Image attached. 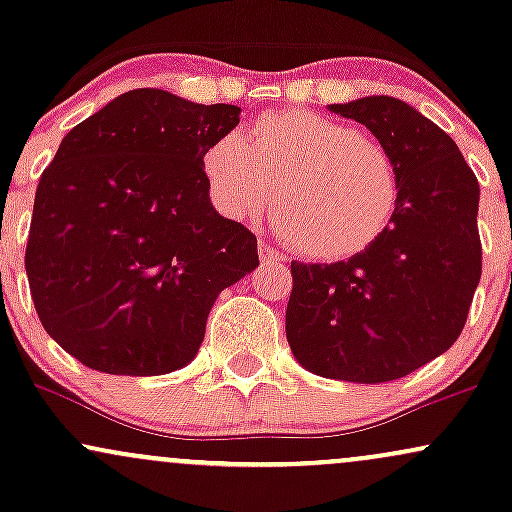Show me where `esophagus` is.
Listing matches in <instances>:
<instances>
[{
  "label": "esophagus",
  "instance_id": "esophagus-1",
  "mask_svg": "<svg viewBox=\"0 0 512 512\" xmlns=\"http://www.w3.org/2000/svg\"><path fill=\"white\" fill-rule=\"evenodd\" d=\"M257 252H260V260L264 264H279L284 262V255H281L279 250L272 248L269 243H264V240H260V245H257Z\"/></svg>",
  "mask_w": 512,
  "mask_h": 512
}]
</instances>
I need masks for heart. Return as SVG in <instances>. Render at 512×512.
I'll return each mask as SVG.
<instances>
[{"instance_id": "1", "label": "heart", "mask_w": 512, "mask_h": 512, "mask_svg": "<svg viewBox=\"0 0 512 512\" xmlns=\"http://www.w3.org/2000/svg\"><path fill=\"white\" fill-rule=\"evenodd\" d=\"M214 207L252 221L276 192V223L298 255L337 262L385 236L399 207L392 156L351 125L305 108L255 117L248 142L228 132L202 154Z\"/></svg>"}]
</instances>
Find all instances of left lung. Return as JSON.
Masks as SVG:
<instances>
[{"label": "left lung", "instance_id": "1", "mask_svg": "<svg viewBox=\"0 0 512 512\" xmlns=\"http://www.w3.org/2000/svg\"><path fill=\"white\" fill-rule=\"evenodd\" d=\"M366 125L399 170V207L373 248L291 262L286 339L322 378L387 383L448 351L481 279L479 182L448 134L390 96L330 105Z\"/></svg>", "mask_w": 512, "mask_h": 512}]
</instances>
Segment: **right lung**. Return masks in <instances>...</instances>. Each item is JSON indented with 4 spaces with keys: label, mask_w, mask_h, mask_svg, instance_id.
<instances>
[{
    "label": "right lung",
    "mask_w": 512,
    "mask_h": 512,
    "mask_svg": "<svg viewBox=\"0 0 512 512\" xmlns=\"http://www.w3.org/2000/svg\"><path fill=\"white\" fill-rule=\"evenodd\" d=\"M134 88L79 122L35 190L26 274L45 332L110 375L173 373L211 305L260 264L257 238L211 207L204 149L240 122Z\"/></svg>",
    "instance_id": "obj_1"
}]
</instances>
